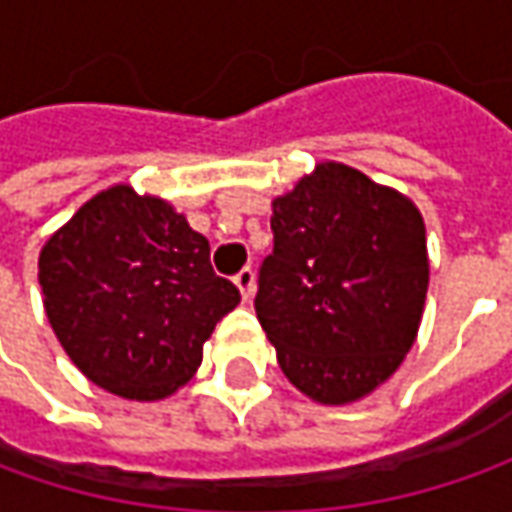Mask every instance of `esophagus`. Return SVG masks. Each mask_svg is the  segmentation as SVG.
Listing matches in <instances>:
<instances>
[{
    "mask_svg": "<svg viewBox=\"0 0 512 512\" xmlns=\"http://www.w3.org/2000/svg\"><path fill=\"white\" fill-rule=\"evenodd\" d=\"M236 287H239V293H242V299H250L253 293H256V273H253V267H242L239 273H236Z\"/></svg>",
    "mask_w": 512,
    "mask_h": 512,
    "instance_id": "34e87169",
    "label": "esophagus"
}]
</instances>
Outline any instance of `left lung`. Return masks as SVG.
Here are the masks:
<instances>
[{
    "instance_id": "8db88e82",
    "label": "left lung",
    "mask_w": 512,
    "mask_h": 512,
    "mask_svg": "<svg viewBox=\"0 0 512 512\" xmlns=\"http://www.w3.org/2000/svg\"><path fill=\"white\" fill-rule=\"evenodd\" d=\"M273 253L256 316L287 382L316 404L370 396L419 336L430 285L413 199L342 162H319L273 199Z\"/></svg>"
}]
</instances>
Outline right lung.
<instances>
[{
  "mask_svg": "<svg viewBox=\"0 0 512 512\" xmlns=\"http://www.w3.org/2000/svg\"><path fill=\"white\" fill-rule=\"evenodd\" d=\"M39 285L70 362L130 402H159L190 382L216 322L239 305L185 213L130 185L99 190L50 233Z\"/></svg>",
  "mask_w": 512,
  "mask_h": 512,
  "instance_id": "add662e5",
  "label": "right lung"
}]
</instances>
